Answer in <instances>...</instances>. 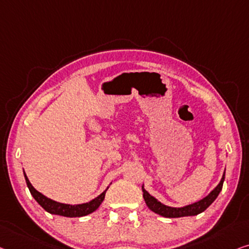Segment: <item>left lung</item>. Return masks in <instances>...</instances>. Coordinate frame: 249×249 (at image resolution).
I'll return each instance as SVG.
<instances>
[{"label": "left lung", "mask_w": 249, "mask_h": 249, "mask_svg": "<svg viewBox=\"0 0 249 249\" xmlns=\"http://www.w3.org/2000/svg\"><path fill=\"white\" fill-rule=\"evenodd\" d=\"M224 181H225V172L222 174L220 182L218 183L217 187L214 188L209 195L205 196L203 199L199 200V201L191 203V205L181 207V208H174V207H169V206L163 205V203L159 201L158 199H155L154 196H152L150 194H148L145 189H144V185H142L143 198L145 200V203L148 207V209L152 210L155 213L160 214L162 217L179 218V217H187V216H196V214L203 213V211H205L207 208L209 207L214 200H216L218 195L220 194Z\"/></svg>", "instance_id": "left-lung-1"}]
</instances>
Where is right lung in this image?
Listing matches in <instances>:
<instances>
[{"label": "right lung", "mask_w": 249, "mask_h": 249, "mask_svg": "<svg viewBox=\"0 0 249 249\" xmlns=\"http://www.w3.org/2000/svg\"><path fill=\"white\" fill-rule=\"evenodd\" d=\"M23 173L25 178V182H27L29 190L31 192L33 198L36 199V201L49 213L59 214V216H64V217H70V218L83 217L94 213L95 210H97V208L101 206V203L104 201L106 191L107 189H108V187H107V189L103 192V194H101L98 196H96L95 199H92L91 201L89 202L80 203V205H67V203L57 202L54 201V200L47 198L46 196H43L42 194H40L39 191H36V189L33 188V185L30 183L27 174H25V172Z\"/></svg>", "instance_id": "1"}]
</instances>
